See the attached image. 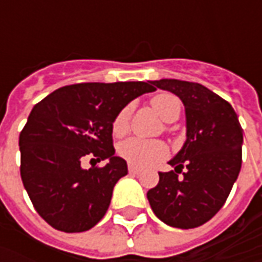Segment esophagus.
<instances>
[{
	"instance_id": "esophagus-1",
	"label": "esophagus",
	"mask_w": 262,
	"mask_h": 262,
	"mask_svg": "<svg viewBox=\"0 0 262 262\" xmlns=\"http://www.w3.org/2000/svg\"><path fill=\"white\" fill-rule=\"evenodd\" d=\"M128 170H129V173H133V175H138V173L141 172V169L134 166V165H129V166H128Z\"/></svg>"
}]
</instances>
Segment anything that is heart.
I'll return each instance as SVG.
<instances>
[{
  "label": "heart",
  "instance_id": "1",
  "mask_svg": "<svg viewBox=\"0 0 262 262\" xmlns=\"http://www.w3.org/2000/svg\"><path fill=\"white\" fill-rule=\"evenodd\" d=\"M150 105L165 122H173L181 115V100L172 93H159L150 100ZM129 116L131 106L122 107L116 115L112 124V131L116 137L125 136L128 133ZM118 153L134 166H148L167 156V146L163 141L128 138L118 146Z\"/></svg>",
  "mask_w": 262,
  "mask_h": 262
}]
</instances>
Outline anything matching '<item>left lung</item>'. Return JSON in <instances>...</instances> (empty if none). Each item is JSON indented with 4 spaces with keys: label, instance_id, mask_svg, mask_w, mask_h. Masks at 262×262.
<instances>
[{
    "label": "left lung",
    "instance_id": "obj_1",
    "mask_svg": "<svg viewBox=\"0 0 262 262\" xmlns=\"http://www.w3.org/2000/svg\"><path fill=\"white\" fill-rule=\"evenodd\" d=\"M155 89L176 95L185 106L186 141L159 172V184L147 192L153 213L163 223L192 229L208 222L226 203L242 165L244 131L232 105L198 83L163 78ZM186 172L181 178L177 173Z\"/></svg>",
    "mask_w": 262,
    "mask_h": 262
}]
</instances>
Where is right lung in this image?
Listing matches in <instances>:
<instances>
[{"label":"right lung","instance_id":"1","mask_svg":"<svg viewBox=\"0 0 262 262\" xmlns=\"http://www.w3.org/2000/svg\"><path fill=\"white\" fill-rule=\"evenodd\" d=\"M155 90L151 81L78 83L33 106L18 138L20 175L48 225L76 233L102 220L114 186L128 173L125 160L115 156L114 119L131 100ZM86 158L108 163L84 169Z\"/></svg>","mask_w":262,"mask_h":262}]
</instances>
